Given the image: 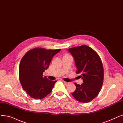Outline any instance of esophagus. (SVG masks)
Segmentation results:
<instances>
[{
	"instance_id": "obj_1",
	"label": "esophagus",
	"mask_w": 123,
	"mask_h": 123,
	"mask_svg": "<svg viewBox=\"0 0 123 123\" xmlns=\"http://www.w3.org/2000/svg\"><path fill=\"white\" fill-rule=\"evenodd\" d=\"M63 83H64V84L65 85H68L69 84V82H66V81H63Z\"/></svg>"
}]
</instances>
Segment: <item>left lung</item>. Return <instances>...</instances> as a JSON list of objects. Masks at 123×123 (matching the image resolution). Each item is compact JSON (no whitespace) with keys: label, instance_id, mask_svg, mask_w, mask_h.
Masks as SVG:
<instances>
[{"label":"left lung","instance_id":"1","mask_svg":"<svg viewBox=\"0 0 123 123\" xmlns=\"http://www.w3.org/2000/svg\"><path fill=\"white\" fill-rule=\"evenodd\" d=\"M68 51L74 59L76 73L83 80L81 85L74 83L76 89L72 94L79 102H89L102 87L104 75L102 62L98 53L86 45L71 48Z\"/></svg>","mask_w":123,"mask_h":123}]
</instances>
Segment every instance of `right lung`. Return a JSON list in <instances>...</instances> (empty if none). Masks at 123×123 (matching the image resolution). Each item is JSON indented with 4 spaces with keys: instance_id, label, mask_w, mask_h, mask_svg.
I'll return each instance as SVG.
<instances>
[{
    "instance_id": "obj_1",
    "label": "right lung",
    "mask_w": 123,
    "mask_h": 123,
    "mask_svg": "<svg viewBox=\"0 0 123 123\" xmlns=\"http://www.w3.org/2000/svg\"><path fill=\"white\" fill-rule=\"evenodd\" d=\"M61 49L35 48L28 51L20 61L19 78L24 90L36 99L45 98L52 90L57 81H51L43 72L49 67L52 58Z\"/></svg>"
}]
</instances>
